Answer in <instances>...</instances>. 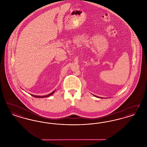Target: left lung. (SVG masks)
<instances>
[{
    "label": "left lung",
    "instance_id": "left-lung-1",
    "mask_svg": "<svg viewBox=\"0 0 147 147\" xmlns=\"http://www.w3.org/2000/svg\"><path fill=\"white\" fill-rule=\"evenodd\" d=\"M94 96H96V97H98L97 96H95V95H94Z\"/></svg>",
    "mask_w": 147,
    "mask_h": 147
}]
</instances>
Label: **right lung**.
I'll use <instances>...</instances> for the list:
<instances>
[{"label":"right lung","instance_id":"1","mask_svg":"<svg viewBox=\"0 0 147 147\" xmlns=\"http://www.w3.org/2000/svg\"><path fill=\"white\" fill-rule=\"evenodd\" d=\"M54 92H55V91H53L52 92H51V94H49L47 95H45V96H37V95H32V94H31V96H34V97H35V98H47V97H49V96H51V95H52Z\"/></svg>","mask_w":147,"mask_h":147}]
</instances>
